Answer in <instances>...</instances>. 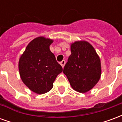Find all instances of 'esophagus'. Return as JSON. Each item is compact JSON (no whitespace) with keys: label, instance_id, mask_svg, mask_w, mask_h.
<instances>
[{"label":"esophagus","instance_id":"esophagus-1","mask_svg":"<svg viewBox=\"0 0 122 122\" xmlns=\"http://www.w3.org/2000/svg\"><path fill=\"white\" fill-rule=\"evenodd\" d=\"M65 63H66V62H65V60H63V61H61V63H60L61 65L62 66V67H64V66H65Z\"/></svg>","mask_w":122,"mask_h":122}]
</instances>
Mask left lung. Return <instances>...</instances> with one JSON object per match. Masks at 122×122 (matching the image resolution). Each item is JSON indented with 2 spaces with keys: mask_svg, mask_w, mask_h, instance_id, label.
<instances>
[{
  "mask_svg": "<svg viewBox=\"0 0 122 122\" xmlns=\"http://www.w3.org/2000/svg\"><path fill=\"white\" fill-rule=\"evenodd\" d=\"M71 55L63 73L71 87L80 93L90 91L99 82L101 74V60L94 48L86 41L71 44Z\"/></svg>",
  "mask_w": 122,
  "mask_h": 122,
  "instance_id": "obj_1",
  "label": "left lung"
}]
</instances>
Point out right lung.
Returning <instances> with one entry per match:
<instances>
[{"label":"right lung","mask_w":122,"mask_h":122,"mask_svg":"<svg viewBox=\"0 0 122 122\" xmlns=\"http://www.w3.org/2000/svg\"><path fill=\"white\" fill-rule=\"evenodd\" d=\"M53 40L40 36L27 46L19 61V71L23 82L32 92L44 94L50 91L62 66L50 50Z\"/></svg>","instance_id":"obj_1"}]
</instances>
